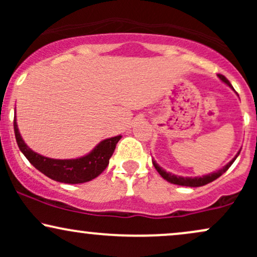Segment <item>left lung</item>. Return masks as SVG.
I'll return each instance as SVG.
<instances>
[{
    "label": "left lung",
    "instance_id": "1",
    "mask_svg": "<svg viewBox=\"0 0 257 257\" xmlns=\"http://www.w3.org/2000/svg\"><path fill=\"white\" fill-rule=\"evenodd\" d=\"M217 76H219V78L221 79V81L225 82V83H226L227 85H228V87L233 88L232 84L229 83V81L225 77V76H222V75H217ZM240 150H241V149H240ZM240 150H239V151H238L237 155H235V157L233 158L232 161L229 162V163H227L226 166L222 168V169L217 170V172H215V173L208 174V175L198 176V178H184V176L174 175V174L168 173V172H166V170L163 169V168L159 167L158 164L156 163V161H152V163H153V166H155L156 170H157V172L159 173V175H161L162 178H163L164 180H167V181H169L170 184L180 185V186H188V187H199V186H204V185H206V184H209V182H213L214 180H216L217 178H220V176L222 175L223 173H226L227 169H228V168L231 167L232 164H233V162L235 161V158H237L238 156H239Z\"/></svg>",
    "mask_w": 257,
    "mask_h": 257
}]
</instances>
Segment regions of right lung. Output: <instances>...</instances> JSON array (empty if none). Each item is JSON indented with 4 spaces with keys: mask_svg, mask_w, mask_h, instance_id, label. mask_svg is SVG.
I'll list each match as a JSON object with an SVG mask.
<instances>
[{
    "mask_svg": "<svg viewBox=\"0 0 257 257\" xmlns=\"http://www.w3.org/2000/svg\"><path fill=\"white\" fill-rule=\"evenodd\" d=\"M14 134L20 151L24 153L28 161L52 180L64 184H83L99 176L108 166L111 156L113 155L117 143L122 138L113 137L105 139L95 146L88 155L76 159H53L34 152L23 140L14 118Z\"/></svg>",
    "mask_w": 257,
    "mask_h": 257,
    "instance_id": "1",
    "label": "right lung"
}]
</instances>
